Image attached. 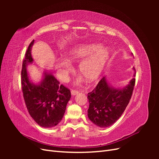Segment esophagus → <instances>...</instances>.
Segmentation results:
<instances>
[{"mask_svg": "<svg viewBox=\"0 0 159 159\" xmlns=\"http://www.w3.org/2000/svg\"><path fill=\"white\" fill-rule=\"evenodd\" d=\"M78 93H79V91L75 90V89H71V93L72 95H75L76 94H78Z\"/></svg>", "mask_w": 159, "mask_h": 159, "instance_id": "1", "label": "esophagus"}]
</instances>
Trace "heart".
I'll use <instances>...</instances> for the list:
<instances>
[{
  "label": "heart",
  "instance_id": "obj_1",
  "mask_svg": "<svg viewBox=\"0 0 159 159\" xmlns=\"http://www.w3.org/2000/svg\"><path fill=\"white\" fill-rule=\"evenodd\" d=\"M109 57V50L97 44L81 45L70 50L68 58L71 61L83 60L79 65V71L88 82H94L102 74ZM61 78L65 80L73 70L68 59H61L57 61ZM81 80H79L80 81Z\"/></svg>",
  "mask_w": 159,
  "mask_h": 159
}]
</instances>
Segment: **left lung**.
Instances as JSON below:
<instances>
[{
  "mask_svg": "<svg viewBox=\"0 0 159 159\" xmlns=\"http://www.w3.org/2000/svg\"><path fill=\"white\" fill-rule=\"evenodd\" d=\"M133 69L134 78L125 88L121 89L109 87L105 77H103L95 88L88 93V117L96 125L109 127L121 116L131 98L135 84L136 71Z\"/></svg>",
  "mask_w": 159,
  "mask_h": 159,
  "instance_id": "1",
  "label": "left lung"
}]
</instances>
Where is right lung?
<instances>
[{
  "label": "right lung",
  "mask_w": 159,
  "mask_h": 159,
  "mask_svg": "<svg viewBox=\"0 0 159 159\" xmlns=\"http://www.w3.org/2000/svg\"><path fill=\"white\" fill-rule=\"evenodd\" d=\"M33 40L28 46L22 61L21 84L24 99L28 111L40 126L53 127L58 124L64 117L67 103L71 98L70 89L63 84L60 85L52 74H45L41 84H32L28 79L26 65L31 63V48Z\"/></svg>",
  "instance_id": "1"
}]
</instances>
